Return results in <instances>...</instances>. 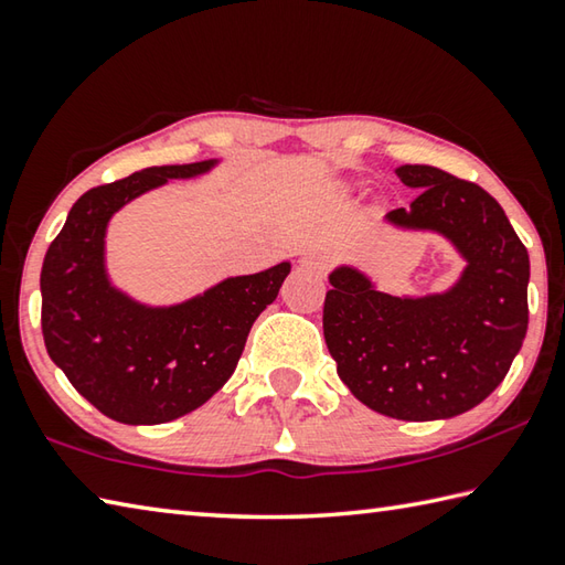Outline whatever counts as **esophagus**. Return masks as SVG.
I'll return each mask as SVG.
<instances>
[{"label":"esophagus","mask_w":565,"mask_h":565,"mask_svg":"<svg viewBox=\"0 0 565 565\" xmlns=\"http://www.w3.org/2000/svg\"><path fill=\"white\" fill-rule=\"evenodd\" d=\"M300 267H302V270H308V273L324 275V273H328V267H330V257L322 255V253H305L300 257Z\"/></svg>","instance_id":"esophagus-1"}]
</instances>
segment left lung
I'll return each mask as SVG.
<instances>
[{
    "instance_id": "obj_1",
    "label": "left lung",
    "mask_w": 565,
    "mask_h": 565,
    "mask_svg": "<svg viewBox=\"0 0 565 565\" xmlns=\"http://www.w3.org/2000/svg\"><path fill=\"white\" fill-rule=\"evenodd\" d=\"M417 188L409 207L382 217L404 233H434L459 253L447 290L392 295L358 265L330 273L322 330L340 380L392 419H449L477 407L507 377L529 328V253L503 207L477 183L434 166H399Z\"/></svg>"
}]
</instances>
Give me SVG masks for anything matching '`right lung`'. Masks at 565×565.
<instances>
[{"mask_svg":"<svg viewBox=\"0 0 565 565\" xmlns=\"http://www.w3.org/2000/svg\"><path fill=\"white\" fill-rule=\"evenodd\" d=\"M221 158L153 166L86 191L42 265V332L52 362L108 419L163 424L205 404L231 380L247 332L270 305L290 260L221 282L173 305H148L108 275L111 217L168 181L211 173Z\"/></svg>","mask_w":565,"mask_h":565,"instance_id":"1","label":"right lung"}]
</instances>
